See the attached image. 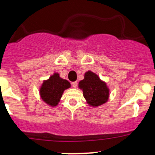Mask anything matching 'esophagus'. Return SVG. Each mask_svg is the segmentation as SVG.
Instances as JSON below:
<instances>
[{
    "mask_svg": "<svg viewBox=\"0 0 155 155\" xmlns=\"http://www.w3.org/2000/svg\"><path fill=\"white\" fill-rule=\"evenodd\" d=\"M77 84H78L77 81H74V82H72V86H73V87L76 88V87H77Z\"/></svg>",
    "mask_w": 155,
    "mask_h": 155,
    "instance_id": "34e87169",
    "label": "esophagus"
}]
</instances>
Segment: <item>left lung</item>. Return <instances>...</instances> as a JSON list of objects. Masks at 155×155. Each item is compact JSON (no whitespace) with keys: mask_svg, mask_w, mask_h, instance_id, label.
Wrapping results in <instances>:
<instances>
[{"mask_svg":"<svg viewBox=\"0 0 155 155\" xmlns=\"http://www.w3.org/2000/svg\"><path fill=\"white\" fill-rule=\"evenodd\" d=\"M79 87L83 91L87 103L92 107H97L108 101L109 89L95 73L90 71L85 73L84 79L79 81Z\"/></svg>","mask_w":155,"mask_h":155,"instance_id":"obj_1","label":"left lung"}]
</instances>
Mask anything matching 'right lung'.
<instances>
[{"label":"right lung","instance_id":"obj_1","mask_svg":"<svg viewBox=\"0 0 155 155\" xmlns=\"http://www.w3.org/2000/svg\"><path fill=\"white\" fill-rule=\"evenodd\" d=\"M69 87H71L70 82L60 78L59 74L54 73L49 79L44 80L39 92L46 104L50 106H56L60 102L64 90Z\"/></svg>","mask_w":155,"mask_h":155}]
</instances>
